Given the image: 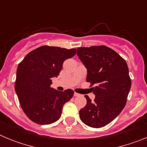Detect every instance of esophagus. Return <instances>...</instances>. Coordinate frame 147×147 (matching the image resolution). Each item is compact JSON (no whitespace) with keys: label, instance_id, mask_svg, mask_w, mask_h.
<instances>
[{"label":"esophagus","instance_id":"34e87169","mask_svg":"<svg viewBox=\"0 0 147 147\" xmlns=\"http://www.w3.org/2000/svg\"><path fill=\"white\" fill-rule=\"evenodd\" d=\"M81 95L80 93H74V96H80Z\"/></svg>","mask_w":147,"mask_h":147}]
</instances>
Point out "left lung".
I'll list each match as a JSON object with an SVG mask.
<instances>
[{
    "label": "left lung",
    "instance_id": "left-lung-1",
    "mask_svg": "<svg viewBox=\"0 0 147 147\" xmlns=\"http://www.w3.org/2000/svg\"><path fill=\"white\" fill-rule=\"evenodd\" d=\"M77 55L88 71L87 80L96 97L88 96L87 105L80 110L82 121L100 128L113 121L125 107L131 88L127 62L115 51L105 45L80 47Z\"/></svg>",
    "mask_w": 147,
    "mask_h": 147
}]
</instances>
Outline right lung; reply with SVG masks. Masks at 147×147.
Returning <instances> with one entry per match:
<instances>
[{
  "label": "right lung",
  "mask_w": 147,
  "mask_h": 147,
  "mask_svg": "<svg viewBox=\"0 0 147 147\" xmlns=\"http://www.w3.org/2000/svg\"><path fill=\"white\" fill-rule=\"evenodd\" d=\"M76 49L43 45L32 51L19 63L15 89L23 112L38 124H50L61 117L63 105L74 96V90L63 92L51 88V78L58 76L65 59Z\"/></svg>",
  "instance_id": "add662e5"
}]
</instances>
